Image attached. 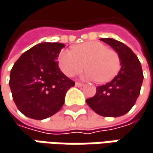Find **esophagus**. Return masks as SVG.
<instances>
[{
    "instance_id": "1",
    "label": "esophagus",
    "mask_w": 153,
    "mask_h": 153,
    "mask_svg": "<svg viewBox=\"0 0 153 153\" xmlns=\"http://www.w3.org/2000/svg\"><path fill=\"white\" fill-rule=\"evenodd\" d=\"M75 85H76L77 87H82V86H83V84H81V83H79V82H76V83H75Z\"/></svg>"
}]
</instances>
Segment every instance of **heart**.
<instances>
[{
    "label": "heart",
    "mask_w": 153,
    "mask_h": 153,
    "mask_svg": "<svg viewBox=\"0 0 153 153\" xmlns=\"http://www.w3.org/2000/svg\"><path fill=\"white\" fill-rule=\"evenodd\" d=\"M57 61L60 70L67 76H75L85 67L88 69L85 79L101 83L110 81L120 69L119 54L114 50L107 49L99 41L78 44L73 48V51L61 50Z\"/></svg>",
    "instance_id": "1"
}]
</instances>
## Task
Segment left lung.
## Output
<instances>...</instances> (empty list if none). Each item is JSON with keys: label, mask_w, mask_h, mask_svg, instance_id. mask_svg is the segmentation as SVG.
Masks as SVG:
<instances>
[{"label": "left lung", "mask_w": 153, "mask_h": 153, "mask_svg": "<svg viewBox=\"0 0 153 153\" xmlns=\"http://www.w3.org/2000/svg\"><path fill=\"white\" fill-rule=\"evenodd\" d=\"M119 54L121 68L118 74L105 85L97 86L96 94L87 99L86 104L99 115L120 117L134 105L143 82L141 64L130 48L112 38L100 39Z\"/></svg>", "instance_id": "obj_1"}]
</instances>
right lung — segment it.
Instances as JSON below:
<instances>
[{
	"label": "right lung",
	"mask_w": 153,
	"mask_h": 153,
	"mask_svg": "<svg viewBox=\"0 0 153 153\" xmlns=\"http://www.w3.org/2000/svg\"><path fill=\"white\" fill-rule=\"evenodd\" d=\"M63 43L41 42L26 51L11 69L9 86L19 111L33 120H44L60 110L74 82L58 67Z\"/></svg>",
	"instance_id": "1"
}]
</instances>
